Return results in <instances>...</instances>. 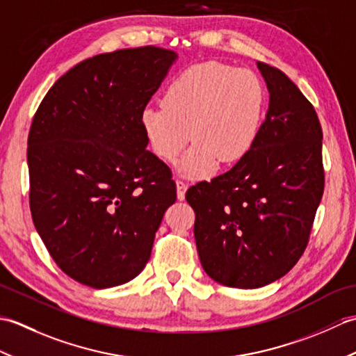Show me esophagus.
Listing matches in <instances>:
<instances>
[{
  "label": "esophagus",
  "mask_w": 356,
  "mask_h": 356,
  "mask_svg": "<svg viewBox=\"0 0 356 356\" xmlns=\"http://www.w3.org/2000/svg\"><path fill=\"white\" fill-rule=\"evenodd\" d=\"M176 185H177V199H179V200H184V199H185V193H186L188 185L184 182V180H180V179L176 180Z\"/></svg>",
  "instance_id": "1"
}]
</instances>
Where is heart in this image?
I'll list each match as a JSON object with an SVG mask.
<instances>
[{"label": "heart", "instance_id": "b5f03b06", "mask_svg": "<svg viewBox=\"0 0 356 356\" xmlns=\"http://www.w3.org/2000/svg\"><path fill=\"white\" fill-rule=\"evenodd\" d=\"M266 93L251 70L220 63L188 67L170 82L162 107H147L140 115L151 149L165 162H180V171L193 179L208 177L218 161L234 163L245 157L260 133Z\"/></svg>", "mask_w": 356, "mask_h": 356}]
</instances>
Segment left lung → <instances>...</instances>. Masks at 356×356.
Here are the masks:
<instances>
[{
	"label": "left lung",
	"instance_id": "8db88e82",
	"mask_svg": "<svg viewBox=\"0 0 356 356\" xmlns=\"http://www.w3.org/2000/svg\"><path fill=\"white\" fill-rule=\"evenodd\" d=\"M269 108L249 153L185 199L194 237L217 283L255 289L289 272L307 246L324 191L323 131L314 105L286 74L259 63Z\"/></svg>",
	"mask_w": 356,
	"mask_h": 356
}]
</instances>
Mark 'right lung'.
<instances>
[{
	"mask_svg": "<svg viewBox=\"0 0 356 356\" xmlns=\"http://www.w3.org/2000/svg\"><path fill=\"white\" fill-rule=\"evenodd\" d=\"M177 59L154 45L102 53L63 74L27 140L30 211L63 272L105 289L138 277L176 184L140 115Z\"/></svg>",
	"mask_w": 356,
	"mask_h": 356,
	"instance_id": "obj_1",
	"label": "right lung"
}]
</instances>
